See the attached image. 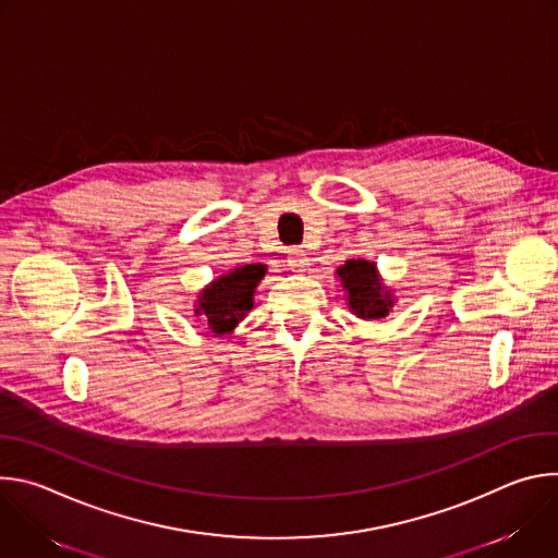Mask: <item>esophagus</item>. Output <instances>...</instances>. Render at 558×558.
Listing matches in <instances>:
<instances>
[{"instance_id": "34e87169", "label": "esophagus", "mask_w": 558, "mask_h": 558, "mask_svg": "<svg viewBox=\"0 0 558 558\" xmlns=\"http://www.w3.org/2000/svg\"><path fill=\"white\" fill-rule=\"evenodd\" d=\"M287 265H289L291 271H304L306 265H308V258H306L304 252L291 250V252H289V258H287Z\"/></svg>"}]
</instances>
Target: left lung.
<instances>
[{
	"label": "left lung",
	"mask_w": 558,
	"mask_h": 558,
	"mask_svg": "<svg viewBox=\"0 0 558 558\" xmlns=\"http://www.w3.org/2000/svg\"><path fill=\"white\" fill-rule=\"evenodd\" d=\"M336 278L344 289L349 311L360 320L379 323L395 308L397 298L384 282L373 260L351 258L340 269H336Z\"/></svg>",
	"instance_id": "obj_1"
}]
</instances>
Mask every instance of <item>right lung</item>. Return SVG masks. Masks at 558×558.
<instances>
[{
    "instance_id": "1",
    "label": "right lung",
    "mask_w": 558,
    "mask_h": 558,
    "mask_svg": "<svg viewBox=\"0 0 558 558\" xmlns=\"http://www.w3.org/2000/svg\"><path fill=\"white\" fill-rule=\"evenodd\" d=\"M267 265L254 263L229 269L203 287L194 300V315L214 336H229L254 308V295Z\"/></svg>"
}]
</instances>
